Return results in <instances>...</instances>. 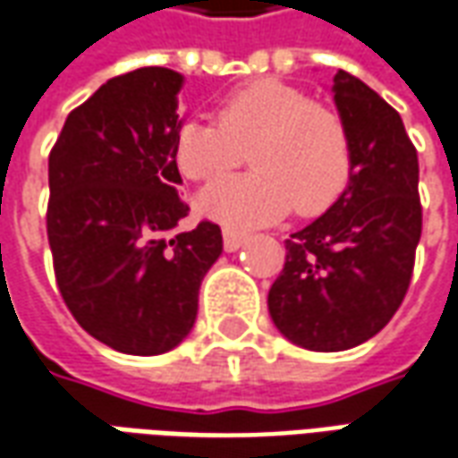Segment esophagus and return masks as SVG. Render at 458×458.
<instances>
[{"label":"esophagus","instance_id":"1","mask_svg":"<svg viewBox=\"0 0 458 458\" xmlns=\"http://www.w3.org/2000/svg\"><path fill=\"white\" fill-rule=\"evenodd\" d=\"M245 238H248V235H245L242 230L230 228V225H228V228H223V248H225L228 252L238 250L240 245L245 242Z\"/></svg>","mask_w":458,"mask_h":458}]
</instances>
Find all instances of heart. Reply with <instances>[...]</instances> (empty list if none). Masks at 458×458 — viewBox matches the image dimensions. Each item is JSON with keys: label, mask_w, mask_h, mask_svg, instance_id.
I'll return each mask as SVG.
<instances>
[{"label": "heart", "mask_w": 458, "mask_h": 458, "mask_svg": "<svg viewBox=\"0 0 458 458\" xmlns=\"http://www.w3.org/2000/svg\"><path fill=\"white\" fill-rule=\"evenodd\" d=\"M255 171L225 178L198 198V210L228 225H262L332 208L352 178V139L332 106L277 79H258L220 98L216 121L188 118L174 140L178 174L210 183L245 161Z\"/></svg>", "instance_id": "b5f03b06"}]
</instances>
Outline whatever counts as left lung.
Instances as JSON below:
<instances>
[{
    "label": "left lung",
    "mask_w": 458,
    "mask_h": 458,
    "mask_svg": "<svg viewBox=\"0 0 458 458\" xmlns=\"http://www.w3.org/2000/svg\"><path fill=\"white\" fill-rule=\"evenodd\" d=\"M332 91L350 129V185L284 240V267L267 295L275 327L312 352L357 347L394 318L421 238L419 158L402 116L342 69Z\"/></svg>",
    "instance_id": "8db88e82"
}]
</instances>
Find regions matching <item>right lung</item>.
<instances>
[{"mask_svg": "<svg viewBox=\"0 0 458 458\" xmlns=\"http://www.w3.org/2000/svg\"><path fill=\"white\" fill-rule=\"evenodd\" d=\"M183 76L143 66L108 79L73 108L49 153L54 275L81 327L126 354H163L185 340L198 290L223 252L210 220L175 225L188 206L174 140Z\"/></svg>", "mask_w": 458, "mask_h": 458, "instance_id": "1", "label": "right lung"}]
</instances>
